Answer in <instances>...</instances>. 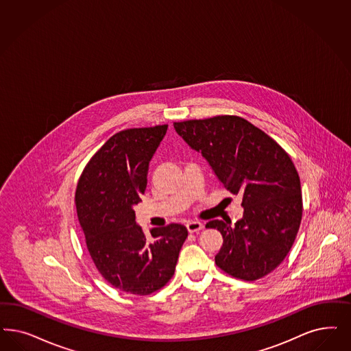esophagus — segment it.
Returning a JSON list of instances; mask_svg holds the SVG:
<instances>
[{
  "label": "esophagus",
  "instance_id": "obj_1",
  "mask_svg": "<svg viewBox=\"0 0 351 351\" xmlns=\"http://www.w3.org/2000/svg\"><path fill=\"white\" fill-rule=\"evenodd\" d=\"M186 228H188V230H189L191 233L199 232V230L204 228V224L199 223V221H188V223H186Z\"/></svg>",
  "mask_w": 351,
  "mask_h": 351
}]
</instances>
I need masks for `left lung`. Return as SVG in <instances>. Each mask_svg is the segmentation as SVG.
Instances as JSON below:
<instances>
[{
    "instance_id": "obj_1",
    "label": "left lung",
    "mask_w": 351,
    "mask_h": 351,
    "mask_svg": "<svg viewBox=\"0 0 351 351\" xmlns=\"http://www.w3.org/2000/svg\"><path fill=\"white\" fill-rule=\"evenodd\" d=\"M173 127L226 189L242 194L243 217L233 227L218 219L206 224L223 236L217 266L245 281L266 276L289 253L302 219L301 182L288 153L236 115L175 121Z\"/></svg>"
}]
</instances>
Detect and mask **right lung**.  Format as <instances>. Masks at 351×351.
Instances as JSON below:
<instances>
[{"instance_id": "add662e5", "label": "right lung", "mask_w": 351, "mask_h": 351, "mask_svg": "<svg viewBox=\"0 0 351 351\" xmlns=\"http://www.w3.org/2000/svg\"><path fill=\"white\" fill-rule=\"evenodd\" d=\"M167 124L115 133L101 146L79 179L75 205L85 243L98 272L114 288L147 295L173 276L188 230L182 224L152 230L136 224L133 206L147 184L149 162Z\"/></svg>"}]
</instances>
